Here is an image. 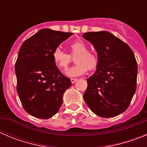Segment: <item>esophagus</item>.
<instances>
[{
    "instance_id": "esophagus-1",
    "label": "esophagus",
    "mask_w": 147,
    "mask_h": 147,
    "mask_svg": "<svg viewBox=\"0 0 147 147\" xmlns=\"http://www.w3.org/2000/svg\"><path fill=\"white\" fill-rule=\"evenodd\" d=\"M71 81L72 83H75L76 81H77V79H76V78H71Z\"/></svg>"
}]
</instances>
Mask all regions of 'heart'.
Listing matches in <instances>:
<instances>
[{
	"label": "heart",
	"mask_w": 147,
	"mask_h": 147,
	"mask_svg": "<svg viewBox=\"0 0 147 147\" xmlns=\"http://www.w3.org/2000/svg\"><path fill=\"white\" fill-rule=\"evenodd\" d=\"M70 54L57 48L53 51L52 58L54 64L60 71H64L71 62V57H75L76 64L66 71L69 76H78L85 74L87 71L95 69L98 66V57L96 54L88 51V46L85 42L77 40L68 46Z\"/></svg>",
	"instance_id": "b5f03b06"
}]
</instances>
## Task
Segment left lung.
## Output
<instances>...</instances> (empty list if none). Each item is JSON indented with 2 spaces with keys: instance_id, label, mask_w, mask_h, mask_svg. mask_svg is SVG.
Segmentation results:
<instances>
[{
  "instance_id": "8db88e82",
  "label": "left lung",
  "mask_w": 147,
  "mask_h": 147,
  "mask_svg": "<svg viewBox=\"0 0 147 147\" xmlns=\"http://www.w3.org/2000/svg\"><path fill=\"white\" fill-rule=\"evenodd\" d=\"M98 57L96 71L87 79L83 98L96 115L103 118L124 113L136 90L138 65L129 46L108 32H87Z\"/></svg>"
}]
</instances>
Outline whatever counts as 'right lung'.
<instances>
[{"label":"right lung","instance_id":"1","mask_svg":"<svg viewBox=\"0 0 147 147\" xmlns=\"http://www.w3.org/2000/svg\"><path fill=\"white\" fill-rule=\"evenodd\" d=\"M73 33L43 28L22 44L15 62L17 92L24 110L48 119L59 111L71 82L59 71L53 51Z\"/></svg>","mask_w":147,"mask_h":147}]
</instances>
